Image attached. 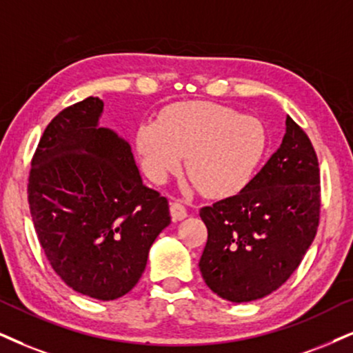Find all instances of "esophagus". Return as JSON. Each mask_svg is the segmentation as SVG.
Wrapping results in <instances>:
<instances>
[{"instance_id": "34e87169", "label": "esophagus", "mask_w": 353, "mask_h": 353, "mask_svg": "<svg viewBox=\"0 0 353 353\" xmlns=\"http://www.w3.org/2000/svg\"><path fill=\"white\" fill-rule=\"evenodd\" d=\"M170 214H172L173 221H183L186 216H188V211L181 203L172 201L170 203Z\"/></svg>"}]
</instances>
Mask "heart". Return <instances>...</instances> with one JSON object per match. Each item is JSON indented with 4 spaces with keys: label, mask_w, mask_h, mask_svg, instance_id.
<instances>
[{
    "label": "heart",
    "mask_w": 353,
    "mask_h": 353,
    "mask_svg": "<svg viewBox=\"0 0 353 353\" xmlns=\"http://www.w3.org/2000/svg\"><path fill=\"white\" fill-rule=\"evenodd\" d=\"M136 147L143 172L155 183L175 173L186 155V173L204 196L229 198L249 185L267 150L259 119L223 104L194 101L170 106L157 123H142Z\"/></svg>",
    "instance_id": "obj_1"
}]
</instances>
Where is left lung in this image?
Segmentation results:
<instances>
[{
    "label": "left lung",
    "instance_id": "1",
    "mask_svg": "<svg viewBox=\"0 0 353 353\" xmlns=\"http://www.w3.org/2000/svg\"><path fill=\"white\" fill-rule=\"evenodd\" d=\"M319 163L288 116L275 154L236 196L199 211L208 228L199 270L212 293L247 303L273 293L301 263L319 225Z\"/></svg>",
    "mask_w": 353,
    "mask_h": 353
}]
</instances>
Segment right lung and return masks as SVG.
<instances>
[{
    "mask_svg": "<svg viewBox=\"0 0 353 353\" xmlns=\"http://www.w3.org/2000/svg\"><path fill=\"white\" fill-rule=\"evenodd\" d=\"M103 106L90 97L50 121L30 162L28 199L57 275L111 301L137 285L172 217L167 198L142 183L129 142L99 125Z\"/></svg>",
    "mask_w": 353,
    "mask_h": 353,
    "instance_id": "right-lung-1",
    "label": "right lung"
}]
</instances>
